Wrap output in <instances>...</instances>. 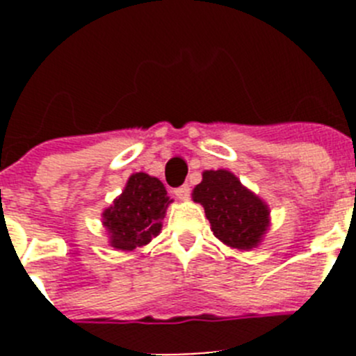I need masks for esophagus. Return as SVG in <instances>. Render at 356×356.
<instances>
[{
  "mask_svg": "<svg viewBox=\"0 0 356 356\" xmlns=\"http://www.w3.org/2000/svg\"><path fill=\"white\" fill-rule=\"evenodd\" d=\"M175 196L178 197V200H187V197L191 196V187H188V185H181V187L175 188Z\"/></svg>",
  "mask_w": 356,
  "mask_h": 356,
  "instance_id": "obj_1",
  "label": "esophagus"
}]
</instances>
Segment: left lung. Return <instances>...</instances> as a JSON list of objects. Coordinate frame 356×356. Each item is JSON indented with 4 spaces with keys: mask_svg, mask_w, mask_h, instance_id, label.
<instances>
[{
    "mask_svg": "<svg viewBox=\"0 0 356 356\" xmlns=\"http://www.w3.org/2000/svg\"><path fill=\"white\" fill-rule=\"evenodd\" d=\"M193 200L205 209L212 232L222 244L250 251L269 228V207L226 169L205 171L193 191Z\"/></svg>",
    "mask_w": 356,
    "mask_h": 356,
    "instance_id": "obj_1",
    "label": "left lung"
}]
</instances>
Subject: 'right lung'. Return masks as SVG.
<instances>
[{
	"instance_id": "obj_1",
	"label": "right lung",
	"mask_w": 356,
	"mask_h": 356,
	"mask_svg": "<svg viewBox=\"0 0 356 356\" xmlns=\"http://www.w3.org/2000/svg\"><path fill=\"white\" fill-rule=\"evenodd\" d=\"M162 181L146 172H135L114 203L102 213V222L110 237V246L134 251L160 234L169 203Z\"/></svg>"
}]
</instances>
